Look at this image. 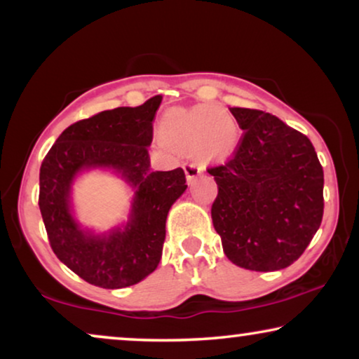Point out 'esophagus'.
<instances>
[{"label": "esophagus", "mask_w": 359, "mask_h": 359, "mask_svg": "<svg viewBox=\"0 0 359 359\" xmlns=\"http://www.w3.org/2000/svg\"><path fill=\"white\" fill-rule=\"evenodd\" d=\"M183 168H184V173H186V180H188L189 184L193 183V181L204 171L203 166H199L196 163H184Z\"/></svg>", "instance_id": "obj_1"}]
</instances>
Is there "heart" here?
Returning a JSON list of instances; mask_svg holds the SVG:
<instances>
[{
	"instance_id": "1",
	"label": "heart",
	"mask_w": 359,
	"mask_h": 359,
	"mask_svg": "<svg viewBox=\"0 0 359 359\" xmlns=\"http://www.w3.org/2000/svg\"><path fill=\"white\" fill-rule=\"evenodd\" d=\"M161 135L176 150L204 161L229 158L238 145L237 122L222 107L210 104L168 112L161 121Z\"/></svg>"
}]
</instances>
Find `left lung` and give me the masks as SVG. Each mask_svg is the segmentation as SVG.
Here are the masks:
<instances>
[{
	"mask_svg": "<svg viewBox=\"0 0 359 359\" xmlns=\"http://www.w3.org/2000/svg\"><path fill=\"white\" fill-rule=\"evenodd\" d=\"M243 137L235 156L209 168L219 186L212 224L225 257L278 271L304 253L323 215V170L312 142L269 112L230 107Z\"/></svg>",
	"mask_w": 359,
	"mask_h": 359,
	"instance_id": "left-lung-1",
	"label": "left lung"
}]
</instances>
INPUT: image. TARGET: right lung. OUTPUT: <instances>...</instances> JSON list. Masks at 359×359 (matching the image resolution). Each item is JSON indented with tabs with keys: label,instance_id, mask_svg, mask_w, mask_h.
I'll list each match as a JSON object with an SVG mask.
<instances>
[{
	"label": "right lung",
	"instance_id": "obj_1",
	"mask_svg": "<svg viewBox=\"0 0 359 359\" xmlns=\"http://www.w3.org/2000/svg\"><path fill=\"white\" fill-rule=\"evenodd\" d=\"M161 96L116 107L62 132L42 161L39 208L53 253L86 283L121 289L158 266L166 217L184 193V171H151L149 147ZM111 170L133 189L128 220L107 233L83 228L72 209V184L86 170Z\"/></svg>",
	"mask_w": 359,
	"mask_h": 359
}]
</instances>
